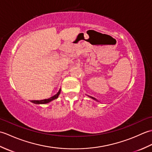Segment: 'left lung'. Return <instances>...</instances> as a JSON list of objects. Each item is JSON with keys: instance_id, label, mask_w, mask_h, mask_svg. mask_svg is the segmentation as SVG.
<instances>
[{"instance_id": "1", "label": "left lung", "mask_w": 152, "mask_h": 152, "mask_svg": "<svg viewBox=\"0 0 152 152\" xmlns=\"http://www.w3.org/2000/svg\"><path fill=\"white\" fill-rule=\"evenodd\" d=\"M89 96V97L90 98H91V99H94V100H95V101H97V100H96L95 98H94V97H93V96Z\"/></svg>"}]
</instances>
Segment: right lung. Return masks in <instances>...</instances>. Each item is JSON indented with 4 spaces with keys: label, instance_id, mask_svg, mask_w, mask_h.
Segmentation results:
<instances>
[{
    "label": "right lung",
    "instance_id": "right-lung-1",
    "mask_svg": "<svg viewBox=\"0 0 152 152\" xmlns=\"http://www.w3.org/2000/svg\"><path fill=\"white\" fill-rule=\"evenodd\" d=\"M61 93V89H59V91H58V93H57L56 95H53V96H51V97L49 98V99H44V100H40V101H31L32 102L34 103V104H47V103H49L50 102L52 101L53 100H55L58 98V96H59V94Z\"/></svg>",
    "mask_w": 152,
    "mask_h": 152
}]
</instances>
